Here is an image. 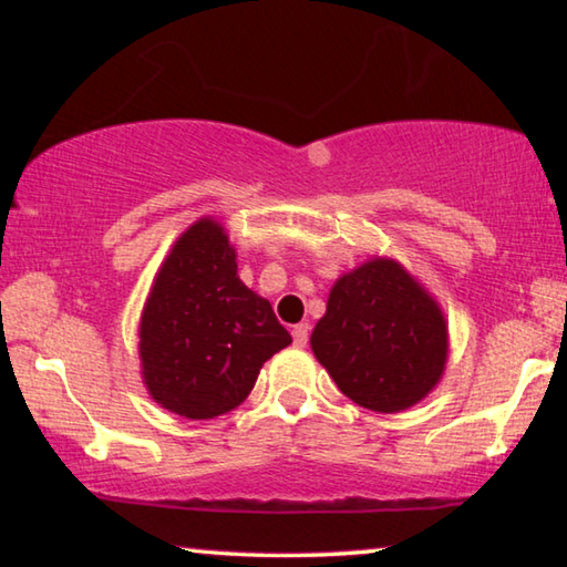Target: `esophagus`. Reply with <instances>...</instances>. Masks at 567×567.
Masks as SVG:
<instances>
[{"label":"esophagus","mask_w":567,"mask_h":567,"mask_svg":"<svg viewBox=\"0 0 567 567\" xmlns=\"http://www.w3.org/2000/svg\"><path fill=\"white\" fill-rule=\"evenodd\" d=\"M292 340L297 348H305L307 340H310V324L302 322V324H295L292 328Z\"/></svg>","instance_id":"esophagus-1"}]
</instances>
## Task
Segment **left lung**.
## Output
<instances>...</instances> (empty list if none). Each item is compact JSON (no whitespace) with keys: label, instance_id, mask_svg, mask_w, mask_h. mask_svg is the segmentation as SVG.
<instances>
[{"label":"left lung","instance_id":"obj_1","mask_svg":"<svg viewBox=\"0 0 567 567\" xmlns=\"http://www.w3.org/2000/svg\"><path fill=\"white\" fill-rule=\"evenodd\" d=\"M310 342L344 395L375 412L415 405L447 360L443 312L392 260L340 277Z\"/></svg>","mask_w":567,"mask_h":567}]
</instances>
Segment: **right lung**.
<instances>
[{
  "instance_id": "add662e5",
  "label": "right lung",
  "mask_w": 567,
  "mask_h": 567,
  "mask_svg": "<svg viewBox=\"0 0 567 567\" xmlns=\"http://www.w3.org/2000/svg\"><path fill=\"white\" fill-rule=\"evenodd\" d=\"M292 342L272 305L237 277L223 227L199 219L172 247L140 324L150 395L187 420L243 402L265 360Z\"/></svg>"
}]
</instances>
